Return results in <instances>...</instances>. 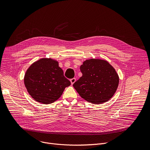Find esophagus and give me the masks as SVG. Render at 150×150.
Here are the masks:
<instances>
[{
  "instance_id": "esophagus-1",
  "label": "esophagus",
  "mask_w": 150,
  "mask_h": 150,
  "mask_svg": "<svg viewBox=\"0 0 150 150\" xmlns=\"http://www.w3.org/2000/svg\"><path fill=\"white\" fill-rule=\"evenodd\" d=\"M70 81H71V84H74V83H75V82L76 81V78H72V79H71Z\"/></svg>"
}]
</instances>
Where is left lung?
<instances>
[{
  "instance_id": "8db88e82",
  "label": "left lung",
  "mask_w": 150,
  "mask_h": 150,
  "mask_svg": "<svg viewBox=\"0 0 150 150\" xmlns=\"http://www.w3.org/2000/svg\"><path fill=\"white\" fill-rule=\"evenodd\" d=\"M80 70L82 76L73 86L82 98L97 104L109 101L113 96L119 78L108 62L98 59L86 60Z\"/></svg>"
}]
</instances>
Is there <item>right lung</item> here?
I'll list each match as a JSON object with an SVG mask.
<instances>
[{
  "label": "right lung",
  "instance_id": "right-lung-1",
  "mask_svg": "<svg viewBox=\"0 0 150 150\" xmlns=\"http://www.w3.org/2000/svg\"><path fill=\"white\" fill-rule=\"evenodd\" d=\"M24 84L33 98L47 104L59 98L71 82L64 76L57 61L42 58L33 63L27 69Z\"/></svg>",
  "mask_w": 150,
  "mask_h": 150
}]
</instances>
